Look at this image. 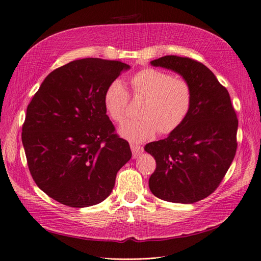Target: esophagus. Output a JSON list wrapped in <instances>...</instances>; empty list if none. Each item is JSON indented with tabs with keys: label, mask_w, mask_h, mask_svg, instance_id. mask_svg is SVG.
I'll list each match as a JSON object with an SVG mask.
<instances>
[{
	"label": "esophagus",
	"mask_w": 261,
	"mask_h": 261,
	"mask_svg": "<svg viewBox=\"0 0 261 261\" xmlns=\"http://www.w3.org/2000/svg\"><path fill=\"white\" fill-rule=\"evenodd\" d=\"M131 150H132L133 158H137L139 154H141L144 151L143 147L140 145H131Z\"/></svg>",
	"instance_id": "1"
}]
</instances>
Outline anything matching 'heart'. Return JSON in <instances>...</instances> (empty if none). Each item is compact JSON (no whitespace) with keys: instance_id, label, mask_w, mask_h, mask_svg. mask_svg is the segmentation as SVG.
<instances>
[{"instance_id":"heart-1","label":"heart","mask_w":261,"mask_h":261,"mask_svg":"<svg viewBox=\"0 0 261 261\" xmlns=\"http://www.w3.org/2000/svg\"><path fill=\"white\" fill-rule=\"evenodd\" d=\"M132 95L143 99L137 120L123 121L118 133L131 142H144L151 139L159 131L169 134L177 130L188 117L193 93L190 83L182 77H174L168 72L145 68L130 79ZM129 95L119 80L107 87L103 106L107 114L114 121L126 116Z\"/></svg>"}]
</instances>
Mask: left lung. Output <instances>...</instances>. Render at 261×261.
Segmentation results:
<instances>
[{"mask_svg":"<svg viewBox=\"0 0 261 261\" xmlns=\"http://www.w3.org/2000/svg\"><path fill=\"white\" fill-rule=\"evenodd\" d=\"M150 64L182 76L191 85L193 100L188 117L177 130L145 146L156 163L149 189L160 199L193 203L213 193L233 160L236 112L227 89L203 64L176 55Z\"/></svg>","mask_w":261,"mask_h":261,"instance_id":"1","label":"left lung"}]
</instances>
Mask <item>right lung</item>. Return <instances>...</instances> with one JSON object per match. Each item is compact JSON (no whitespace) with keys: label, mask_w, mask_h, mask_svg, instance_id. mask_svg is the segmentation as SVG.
<instances>
[{"label":"right lung","mask_w":261,"mask_h":261,"mask_svg":"<svg viewBox=\"0 0 261 261\" xmlns=\"http://www.w3.org/2000/svg\"><path fill=\"white\" fill-rule=\"evenodd\" d=\"M130 66L83 59L53 70L27 109L22 144L38 188L63 205L84 208L103 201L132 155L114 134L103 96Z\"/></svg>","instance_id":"add662e5"}]
</instances>
